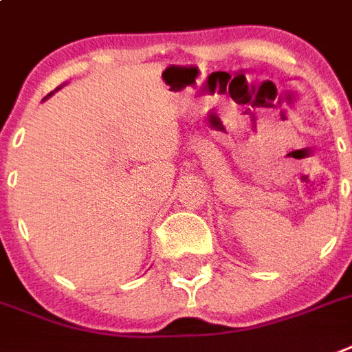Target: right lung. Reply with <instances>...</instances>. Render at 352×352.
Listing matches in <instances>:
<instances>
[{
	"label": "right lung",
	"mask_w": 352,
	"mask_h": 352,
	"mask_svg": "<svg viewBox=\"0 0 352 352\" xmlns=\"http://www.w3.org/2000/svg\"><path fill=\"white\" fill-rule=\"evenodd\" d=\"M58 88H60V87H58ZM58 88H57V90H58ZM51 94H53V92H51ZM51 94H50V96H51ZM50 96H47V98H50Z\"/></svg>",
	"instance_id": "obj_1"
}]
</instances>
